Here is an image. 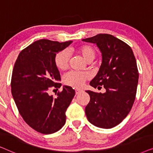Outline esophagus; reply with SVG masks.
Segmentation results:
<instances>
[{
	"label": "esophagus",
	"mask_w": 153,
	"mask_h": 153,
	"mask_svg": "<svg viewBox=\"0 0 153 153\" xmlns=\"http://www.w3.org/2000/svg\"><path fill=\"white\" fill-rule=\"evenodd\" d=\"M83 90L81 89H75V93H76V95H78V94L82 93Z\"/></svg>",
	"instance_id": "esophagus-1"
}]
</instances>
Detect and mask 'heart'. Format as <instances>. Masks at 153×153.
Wrapping results in <instances>:
<instances>
[{"label":"heart","instance_id":"b5f03b06","mask_svg":"<svg viewBox=\"0 0 153 153\" xmlns=\"http://www.w3.org/2000/svg\"><path fill=\"white\" fill-rule=\"evenodd\" d=\"M77 51L83 56L87 62H91L96 56V51L93 47L90 45L81 46ZM70 61V53L67 50L58 52L54 57L56 66L60 70H65L68 68ZM89 78L88 73L81 72H70L64 77V81L67 85L74 88L83 86L86 79Z\"/></svg>","mask_w":153,"mask_h":153}]
</instances>
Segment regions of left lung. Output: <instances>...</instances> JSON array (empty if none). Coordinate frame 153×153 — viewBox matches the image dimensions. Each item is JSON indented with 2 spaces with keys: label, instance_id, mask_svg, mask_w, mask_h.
I'll return each mask as SVG.
<instances>
[{
  "label": "left lung",
  "instance_id": "left-lung-1",
  "mask_svg": "<svg viewBox=\"0 0 153 153\" xmlns=\"http://www.w3.org/2000/svg\"><path fill=\"white\" fill-rule=\"evenodd\" d=\"M82 41L95 44L102 53L100 70L90 85L106 89L104 93L85 91L91 97L85 115L95 126L112 128L126 118L134 102L139 81L136 58L128 45L111 35L98 34Z\"/></svg>",
  "mask_w": 153,
  "mask_h": 153
}]
</instances>
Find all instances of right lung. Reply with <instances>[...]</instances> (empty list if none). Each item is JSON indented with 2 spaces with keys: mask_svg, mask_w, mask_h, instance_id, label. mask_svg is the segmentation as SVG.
Returning <instances> with one entry per match:
<instances>
[{
  "mask_svg": "<svg viewBox=\"0 0 153 153\" xmlns=\"http://www.w3.org/2000/svg\"><path fill=\"white\" fill-rule=\"evenodd\" d=\"M72 42L35 41L20 52L14 64L11 80L14 102L25 122L42 134H53L63 127L66 110L75 95L68 85L56 97L48 93L51 87L61 86L54 57Z\"/></svg>",
  "mask_w": 153,
  "mask_h": 153,
  "instance_id": "obj_1",
  "label": "right lung"
}]
</instances>
